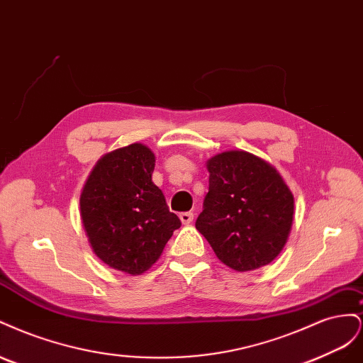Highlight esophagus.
Here are the masks:
<instances>
[{
  "instance_id": "esophagus-1",
  "label": "esophagus",
  "mask_w": 363,
  "mask_h": 363,
  "mask_svg": "<svg viewBox=\"0 0 363 363\" xmlns=\"http://www.w3.org/2000/svg\"><path fill=\"white\" fill-rule=\"evenodd\" d=\"M179 216H180L182 223H183L184 225L191 224V223H192V219H194V213H192V212H182Z\"/></svg>"
}]
</instances>
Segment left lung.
<instances>
[{
    "label": "left lung",
    "mask_w": 363,
    "mask_h": 363,
    "mask_svg": "<svg viewBox=\"0 0 363 363\" xmlns=\"http://www.w3.org/2000/svg\"><path fill=\"white\" fill-rule=\"evenodd\" d=\"M208 192L195 227L216 257L238 272L259 269L288 242L294 195L271 163L248 151H224L206 162Z\"/></svg>",
    "instance_id": "1"
}]
</instances>
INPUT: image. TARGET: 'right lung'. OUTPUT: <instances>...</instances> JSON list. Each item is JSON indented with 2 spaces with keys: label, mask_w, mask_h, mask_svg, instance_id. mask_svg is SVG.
Instances as JSON below:
<instances>
[{
  "label": "right lung",
  "mask_w": 363,
  "mask_h": 363,
  "mask_svg": "<svg viewBox=\"0 0 363 363\" xmlns=\"http://www.w3.org/2000/svg\"><path fill=\"white\" fill-rule=\"evenodd\" d=\"M156 156L144 144L107 152L95 163L80 195V216L95 256L130 276L159 260L182 223L152 183Z\"/></svg>",
  "instance_id": "1"
}]
</instances>
